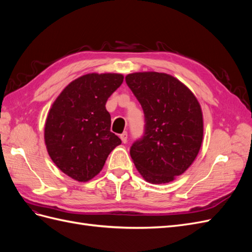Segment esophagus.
Segmentation results:
<instances>
[{
  "instance_id": "34e87169",
  "label": "esophagus",
  "mask_w": 252,
  "mask_h": 252,
  "mask_svg": "<svg viewBox=\"0 0 252 252\" xmlns=\"http://www.w3.org/2000/svg\"><path fill=\"white\" fill-rule=\"evenodd\" d=\"M120 138H121L122 142H123V143H126V142H127V138H128L127 132H126V131H124L123 133H122V134L120 135Z\"/></svg>"
}]
</instances>
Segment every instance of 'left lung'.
Here are the masks:
<instances>
[{
	"label": "left lung",
	"mask_w": 252,
	"mask_h": 252,
	"mask_svg": "<svg viewBox=\"0 0 252 252\" xmlns=\"http://www.w3.org/2000/svg\"><path fill=\"white\" fill-rule=\"evenodd\" d=\"M126 83L140 102L144 134L130 147V157L142 177L165 184L184 173L199 154L203 114L194 94L172 75L135 72Z\"/></svg>",
	"instance_id": "obj_1"
}]
</instances>
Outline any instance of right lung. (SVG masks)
Here are the masks:
<instances>
[{"instance_id": "add662e5", "label": "right lung", "mask_w": 252, "mask_h": 252, "mask_svg": "<svg viewBox=\"0 0 252 252\" xmlns=\"http://www.w3.org/2000/svg\"><path fill=\"white\" fill-rule=\"evenodd\" d=\"M120 73H88L69 85L52 104L45 123L48 155L58 168L79 182L100 172L122 142L110 131L108 97L123 83Z\"/></svg>"}]
</instances>
